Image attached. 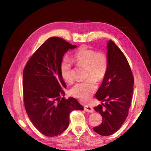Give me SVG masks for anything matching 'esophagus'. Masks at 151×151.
<instances>
[{
    "mask_svg": "<svg viewBox=\"0 0 151 151\" xmlns=\"http://www.w3.org/2000/svg\"><path fill=\"white\" fill-rule=\"evenodd\" d=\"M84 109L87 112L89 113H93V108L89 105H84Z\"/></svg>",
    "mask_w": 151,
    "mask_h": 151,
    "instance_id": "34e87169",
    "label": "esophagus"
}]
</instances>
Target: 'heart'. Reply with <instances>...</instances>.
<instances>
[{
    "instance_id": "heart-1",
    "label": "heart",
    "mask_w": 151,
    "mask_h": 151,
    "mask_svg": "<svg viewBox=\"0 0 151 151\" xmlns=\"http://www.w3.org/2000/svg\"><path fill=\"white\" fill-rule=\"evenodd\" d=\"M73 59L78 65L86 68L83 81L76 83L70 89L72 96L83 101L89 100L97 89V83L104 80L108 69V58L104 52H97L85 46H81L73 55ZM72 65L67 57L60 62V70L62 78L67 83L73 81Z\"/></svg>"
}]
</instances>
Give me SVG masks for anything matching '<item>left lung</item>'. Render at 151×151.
<instances>
[{"label": "left lung", "mask_w": 151, "mask_h": 151, "mask_svg": "<svg viewBox=\"0 0 151 151\" xmlns=\"http://www.w3.org/2000/svg\"><path fill=\"white\" fill-rule=\"evenodd\" d=\"M108 69L96 97L101 101L94 109L101 115L103 121L93 127L102 136L111 135L119 129L129 114L131 106L134 78L127 59L110 40L108 43Z\"/></svg>", "instance_id": "8db88e82"}]
</instances>
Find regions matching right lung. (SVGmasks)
I'll return each instance as SVG.
<instances>
[{"label":"right lung","instance_id":"right-lung-1","mask_svg":"<svg viewBox=\"0 0 151 151\" xmlns=\"http://www.w3.org/2000/svg\"><path fill=\"white\" fill-rule=\"evenodd\" d=\"M76 47L52 37L28 60L23 70V100L26 113L35 128L47 137L58 136L68 126L70 114L83 110L76 99H65L66 83L60 65L68 49Z\"/></svg>","mask_w":151,"mask_h":151}]
</instances>
